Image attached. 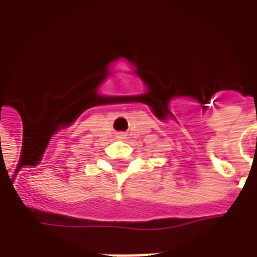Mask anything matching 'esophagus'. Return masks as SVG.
Here are the masks:
<instances>
[{
  "label": "esophagus",
  "mask_w": 257,
  "mask_h": 257,
  "mask_svg": "<svg viewBox=\"0 0 257 257\" xmlns=\"http://www.w3.org/2000/svg\"><path fill=\"white\" fill-rule=\"evenodd\" d=\"M123 136H125V135H119L118 138H121V139H123Z\"/></svg>",
  "instance_id": "esophagus-1"
}]
</instances>
